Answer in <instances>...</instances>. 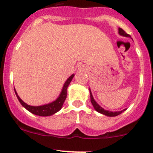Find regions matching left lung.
Listing matches in <instances>:
<instances>
[{"label": "left lung", "mask_w": 153, "mask_h": 153, "mask_svg": "<svg viewBox=\"0 0 153 153\" xmlns=\"http://www.w3.org/2000/svg\"><path fill=\"white\" fill-rule=\"evenodd\" d=\"M119 33L120 35H122V36H128V37H130V35H129L128 33H126L122 28H119ZM90 101H91L92 104H93V107L94 109L97 110L98 113H102V114L105 115V116H107V117H117L118 115H120V113H122L123 112H124L126 109H123L122 111H118V112H111V111H108V110H106V109H104L103 108L101 107L98 103L95 101V100L93 99V95H92V93L90 90Z\"/></svg>", "instance_id": "1"}]
</instances>
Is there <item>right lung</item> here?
I'll return each instance as SVG.
<instances>
[{
	"label": "right lung",
	"mask_w": 153,
	"mask_h": 153,
	"mask_svg": "<svg viewBox=\"0 0 153 153\" xmlns=\"http://www.w3.org/2000/svg\"><path fill=\"white\" fill-rule=\"evenodd\" d=\"M74 76V74H72L70 76V77L67 79V81L65 82L63 87L62 89V91L60 93V96L58 97L56 100L53 102H51V103L46 104V105H43V106H30L28 104L25 103L24 101L21 100L19 96L17 95V92L15 91L16 95H17V99H18L19 102H21V104L24 106L25 109H27L29 112H30L33 114L37 115V116H40V117H48V116H51V115L54 114L56 112H58L63 106V104L65 100L67 98V87L70 85V82L72 81L73 78Z\"/></svg>",
	"instance_id": "add662e5"
}]
</instances>
